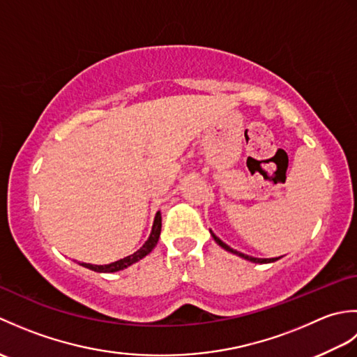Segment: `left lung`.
Listing matches in <instances>:
<instances>
[{"instance_id": "left-lung-1", "label": "left lung", "mask_w": 357, "mask_h": 357, "mask_svg": "<svg viewBox=\"0 0 357 357\" xmlns=\"http://www.w3.org/2000/svg\"><path fill=\"white\" fill-rule=\"evenodd\" d=\"M210 233H211V236H213V239L218 242V245H221L224 250H227V252H230V253H233V255H238V256H241V257H244V259H247V261H250V262H255V264H268V262H275V261L279 259V257H270V259H261V257H253V256H248V255H244V253H241V252H236V250H233L231 247L227 245L225 242H222L221 239H219L213 231L210 230Z\"/></svg>"}]
</instances>
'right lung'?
I'll return each mask as SVG.
<instances>
[{
	"label": "right lung",
	"mask_w": 357,
	"mask_h": 357,
	"mask_svg": "<svg viewBox=\"0 0 357 357\" xmlns=\"http://www.w3.org/2000/svg\"><path fill=\"white\" fill-rule=\"evenodd\" d=\"M161 225H162L161 224V211H158L156 216H155V221H153V227H151V233H150L149 239L146 241V244H144L139 250H136L133 255L124 257V259H119L116 262L107 264V265H92V264H86V262H82L81 265H82V267L98 271V273H115V271L130 267L132 264L138 262L139 259H142V257H146L151 252V250L156 247L159 234H161Z\"/></svg>",
	"instance_id": "obj_1"
}]
</instances>
